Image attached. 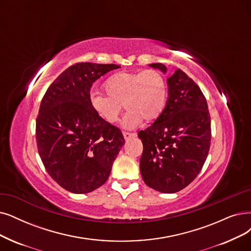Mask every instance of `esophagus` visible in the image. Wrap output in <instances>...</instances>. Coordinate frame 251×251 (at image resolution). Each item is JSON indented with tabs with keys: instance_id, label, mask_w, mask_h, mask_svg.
I'll return each mask as SVG.
<instances>
[{
	"instance_id": "obj_1",
	"label": "esophagus",
	"mask_w": 251,
	"mask_h": 251,
	"mask_svg": "<svg viewBox=\"0 0 251 251\" xmlns=\"http://www.w3.org/2000/svg\"><path fill=\"white\" fill-rule=\"evenodd\" d=\"M124 138L126 140H129V139H133L137 137V133H127V132H124Z\"/></svg>"
}]
</instances>
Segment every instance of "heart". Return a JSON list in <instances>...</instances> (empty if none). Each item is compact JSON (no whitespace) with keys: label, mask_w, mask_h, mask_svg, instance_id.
<instances>
[{"label":"heart","mask_w":251,"mask_h":251,"mask_svg":"<svg viewBox=\"0 0 251 251\" xmlns=\"http://www.w3.org/2000/svg\"><path fill=\"white\" fill-rule=\"evenodd\" d=\"M104 93L93 91L88 100L94 112L107 124H115L124 105L127 111L123 126L137 127L145 119L152 122L163 113L168 99L165 77L156 70L139 72H119L105 82Z\"/></svg>","instance_id":"b5f03b06"}]
</instances>
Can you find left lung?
<instances>
[{
	"label": "left lung",
	"mask_w": 251,
	"mask_h": 251,
	"mask_svg": "<svg viewBox=\"0 0 251 251\" xmlns=\"http://www.w3.org/2000/svg\"><path fill=\"white\" fill-rule=\"evenodd\" d=\"M150 67L166 73L163 64ZM169 98L151 126L140 131V171L146 185L164 194L186 187L201 171L211 142L206 98L197 83L177 69L167 80Z\"/></svg>",
	"instance_id": "left-lung-1"
}]
</instances>
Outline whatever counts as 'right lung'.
Segmentation results:
<instances>
[{"label":"right lung","mask_w":251,"mask_h":251,"mask_svg":"<svg viewBox=\"0 0 251 251\" xmlns=\"http://www.w3.org/2000/svg\"><path fill=\"white\" fill-rule=\"evenodd\" d=\"M118 68L75 64L42 99L36 120L38 151L50 177L68 192L87 194L102 186L125 144L122 131L100 118L88 100L96 80Z\"/></svg>","instance_id":"obj_1"}]
</instances>
